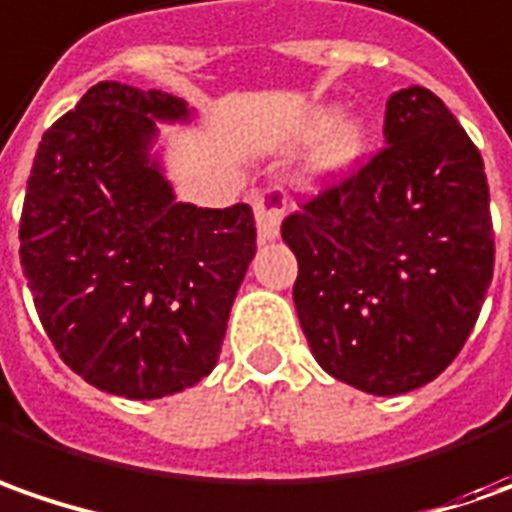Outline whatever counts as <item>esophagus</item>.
<instances>
[{"mask_svg":"<svg viewBox=\"0 0 512 512\" xmlns=\"http://www.w3.org/2000/svg\"><path fill=\"white\" fill-rule=\"evenodd\" d=\"M255 221H257V238L274 240L280 235V221L289 209V195L283 192V186H266L255 195Z\"/></svg>","mask_w":512,"mask_h":512,"instance_id":"esophagus-1","label":"esophagus"}]
</instances>
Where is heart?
I'll use <instances>...</instances> for the list:
<instances>
[{"label":"heart","mask_w":512,"mask_h":512,"mask_svg":"<svg viewBox=\"0 0 512 512\" xmlns=\"http://www.w3.org/2000/svg\"><path fill=\"white\" fill-rule=\"evenodd\" d=\"M326 133L320 150H317V167L323 172H343L348 169L365 150V130L360 121H340L331 127V115L320 113L306 130V138H320Z\"/></svg>","instance_id":"1"}]
</instances>
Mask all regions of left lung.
Instances as JSON below:
<instances>
[{"label": "left lung", "mask_w": 512, "mask_h": 512, "mask_svg": "<svg viewBox=\"0 0 512 512\" xmlns=\"http://www.w3.org/2000/svg\"><path fill=\"white\" fill-rule=\"evenodd\" d=\"M385 147L300 201L280 232L314 360L365 394L436 379L470 337L493 280L485 161L425 87L388 98Z\"/></svg>", "instance_id": "8db88e82"}]
</instances>
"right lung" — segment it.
<instances>
[{
  "instance_id": "1",
  "label": "right lung",
  "mask_w": 512,
  "mask_h": 512,
  "mask_svg": "<svg viewBox=\"0 0 512 512\" xmlns=\"http://www.w3.org/2000/svg\"><path fill=\"white\" fill-rule=\"evenodd\" d=\"M181 98L98 81L39 141L19 221L22 272L53 348L107 394L158 399L218 362L255 257L249 203H175L147 158Z\"/></svg>"
}]
</instances>
